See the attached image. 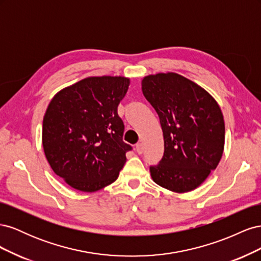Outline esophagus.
<instances>
[{
    "mask_svg": "<svg viewBox=\"0 0 261 261\" xmlns=\"http://www.w3.org/2000/svg\"><path fill=\"white\" fill-rule=\"evenodd\" d=\"M143 151H144L143 144H141V143H137V144H136V152H137L138 154H141V153H143Z\"/></svg>",
    "mask_w": 261,
    "mask_h": 261,
    "instance_id": "obj_1",
    "label": "esophagus"
}]
</instances>
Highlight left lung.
<instances>
[{"mask_svg":"<svg viewBox=\"0 0 261 261\" xmlns=\"http://www.w3.org/2000/svg\"><path fill=\"white\" fill-rule=\"evenodd\" d=\"M141 89L159 115L164 139L162 160L150 168L152 180L173 193L194 191L223 154L225 126L218 102L173 72L145 76Z\"/></svg>","mask_w":261,"mask_h":261,"instance_id":"8db88e82","label":"left lung"}]
</instances>
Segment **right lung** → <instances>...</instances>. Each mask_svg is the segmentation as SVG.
I'll return each mask as SVG.
<instances>
[{
  "label": "right lung",
  "mask_w": 261,
  "mask_h": 261,
  "mask_svg": "<svg viewBox=\"0 0 261 261\" xmlns=\"http://www.w3.org/2000/svg\"><path fill=\"white\" fill-rule=\"evenodd\" d=\"M129 83L124 76L86 77L50 101L42 124L43 151L68 186L93 193L118 177L130 146L123 141L117 106Z\"/></svg>",
  "instance_id": "add662e5"
}]
</instances>
